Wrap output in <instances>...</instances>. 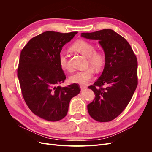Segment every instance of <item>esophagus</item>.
I'll return each instance as SVG.
<instances>
[{
	"mask_svg": "<svg viewBox=\"0 0 152 152\" xmlns=\"http://www.w3.org/2000/svg\"><path fill=\"white\" fill-rule=\"evenodd\" d=\"M80 88H81V90H84V89H87V86H86L84 85H81L80 86Z\"/></svg>",
	"mask_w": 152,
	"mask_h": 152,
	"instance_id": "obj_1",
	"label": "esophagus"
}]
</instances>
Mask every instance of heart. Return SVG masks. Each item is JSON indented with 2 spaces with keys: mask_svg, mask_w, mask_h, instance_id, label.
Wrapping results in <instances>:
<instances>
[{
  "mask_svg": "<svg viewBox=\"0 0 152 152\" xmlns=\"http://www.w3.org/2000/svg\"><path fill=\"white\" fill-rule=\"evenodd\" d=\"M72 49L80 53L84 57L88 58L89 62L95 68H100L105 62L103 54L95 51L94 45L85 40L79 39L71 46ZM58 62L61 68L63 70L70 71L71 67L67 57L65 53L61 52L58 55ZM94 76V70L88 68L86 70L79 71L69 77V81L72 83L86 84L88 83Z\"/></svg>",
  "mask_w": 152,
  "mask_h": 152,
  "instance_id": "1",
  "label": "heart"
}]
</instances>
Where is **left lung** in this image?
<instances>
[{"instance_id":"8db88e82","label":"left lung","mask_w":152,"mask_h":152,"mask_svg":"<svg viewBox=\"0 0 152 152\" xmlns=\"http://www.w3.org/2000/svg\"><path fill=\"white\" fill-rule=\"evenodd\" d=\"M81 36L98 41L105 53L102 73L94 85L89 87L95 97L87 105V110L95 120L110 121L122 113L136 89V56L128 42L111 29L83 33ZM105 84L107 86L103 88Z\"/></svg>"}]
</instances>
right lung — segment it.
Segmentation results:
<instances>
[{
  "label": "right lung",
  "instance_id": "right-lung-1",
  "mask_svg": "<svg viewBox=\"0 0 152 152\" xmlns=\"http://www.w3.org/2000/svg\"><path fill=\"white\" fill-rule=\"evenodd\" d=\"M77 33L45 31L32 38L21 52L17 71L23 97L32 112L47 121L65 118L71 99L80 92L76 84L58 86L66 79L58 55Z\"/></svg>",
  "mask_w": 152,
  "mask_h": 152
}]
</instances>
